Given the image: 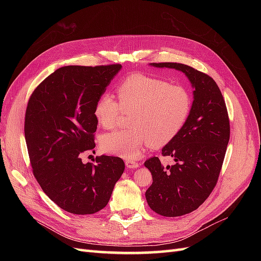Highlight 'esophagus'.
Segmentation results:
<instances>
[{"instance_id": "esophagus-1", "label": "esophagus", "mask_w": 261, "mask_h": 261, "mask_svg": "<svg viewBox=\"0 0 261 261\" xmlns=\"http://www.w3.org/2000/svg\"><path fill=\"white\" fill-rule=\"evenodd\" d=\"M125 164H126V167H127L128 169H135V168L139 167V163L136 162L135 160H126Z\"/></svg>"}]
</instances>
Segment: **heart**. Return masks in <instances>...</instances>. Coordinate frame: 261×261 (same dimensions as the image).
I'll use <instances>...</instances> for the list:
<instances>
[{
    "label": "heart",
    "mask_w": 261,
    "mask_h": 261,
    "mask_svg": "<svg viewBox=\"0 0 261 261\" xmlns=\"http://www.w3.org/2000/svg\"><path fill=\"white\" fill-rule=\"evenodd\" d=\"M116 93L118 102L112 94L102 93L93 115L101 127L112 129L123 112H133L132 128L105 134L100 139L105 152L126 159L139 156L145 145H168L183 129L193 108L192 92L186 86L141 73L125 77Z\"/></svg>",
    "instance_id": "1"
}]
</instances>
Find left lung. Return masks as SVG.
<instances>
[{"instance_id": "left-lung-1", "label": "left lung", "mask_w": 261, "mask_h": 261, "mask_svg": "<svg viewBox=\"0 0 261 261\" xmlns=\"http://www.w3.org/2000/svg\"><path fill=\"white\" fill-rule=\"evenodd\" d=\"M151 65L180 70L195 88L187 123L162 149V155L173 156L175 163L164 168L158 156L145 162L152 174L146 192L149 207L163 217H179L198 208L216 187L230 140V120L212 77L180 63Z\"/></svg>"}]
</instances>
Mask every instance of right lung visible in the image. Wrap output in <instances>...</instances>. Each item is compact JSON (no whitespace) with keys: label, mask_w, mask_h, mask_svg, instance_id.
Segmentation results:
<instances>
[{"label":"right lung","mask_w":261,"mask_h":261,"mask_svg":"<svg viewBox=\"0 0 261 261\" xmlns=\"http://www.w3.org/2000/svg\"><path fill=\"white\" fill-rule=\"evenodd\" d=\"M121 67H61L37 86L28 101L25 138L34 176L53 202L74 215L103 209L125 169L118 156L82 161V154L96 147L94 105Z\"/></svg>","instance_id":"right-lung-1"}]
</instances>
